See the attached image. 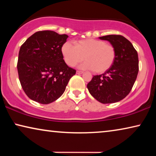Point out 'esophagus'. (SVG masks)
<instances>
[{"label": "esophagus", "mask_w": 156, "mask_h": 156, "mask_svg": "<svg viewBox=\"0 0 156 156\" xmlns=\"http://www.w3.org/2000/svg\"><path fill=\"white\" fill-rule=\"evenodd\" d=\"M76 73L77 74H82V73H83V72H81V71H76Z\"/></svg>", "instance_id": "obj_1"}]
</instances>
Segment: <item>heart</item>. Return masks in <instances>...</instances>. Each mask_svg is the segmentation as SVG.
Returning a JSON list of instances; mask_svg holds the SVG:
<instances>
[{"mask_svg":"<svg viewBox=\"0 0 156 156\" xmlns=\"http://www.w3.org/2000/svg\"><path fill=\"white\" fill-rule=\"evenodd\" d=\"M62 53L69 67H74L84 58L86 61L80 66L81 69H93L98 74L107 71L116 58V50L112 44L93 38L76 41L75 46L66 42L62 47Z\"/></svg>","mask_w":156,"mask_h":156,"instance_id":"1","label":"heart"}]
</instances>
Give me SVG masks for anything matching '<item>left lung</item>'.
<instances>
[{"instance_id": "obj_1", "label": "left lung", "mask_w": 156, "mask_h": 156, "mask_svg": "<svg viewBox=\"0 0 156 156\" xmlns=\"http://www.w3.org/2000/svg\"><path fill=\"white\" fill-rule=\"evenodd\" d=\"M114 47L116 58L104 74L95 75L87 84L93 97L102 104L116 103L131 91L138 73V53L131 42L122 35L99 37Z\"/></svg>"}]
</instances>
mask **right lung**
I'll return each instance as SVG.
<instances>
[{
	"instance_id": "1",
	"label": "right lung",
	"mask_w": 156,
	"mask_h": 156,
	"mask_svg": "<svg viewBox=\"0 0 156 156\" xmlns=\"http://www.w3.org/2000/svg\"><path fill=\"white\" fill-rule=\"evenodd\" d=\"M68 35L38 31L27 38L18 55L19 80L25 93L38 103L48 104L62 95L76 70L63 59L62 47Z\"/></svg>"
}]
</instances>
